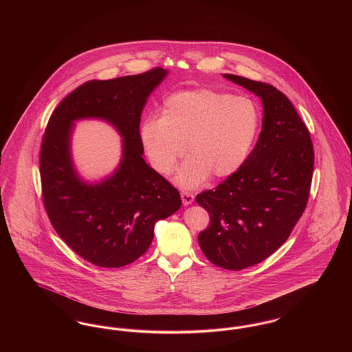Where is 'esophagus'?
<instances>
[{
  "label": "esophagus",
  "instance_id": "obj_1",
  "mask_svg": "<svg viewBox=\"0 0 352 352\" xmlns=\"http://www.w3.org/2000/svg\"><path fill=\"white\" fill-rule=\"evenodd\" d=\"M181 198H182V203H184V206H188V204H191L192 201H194V194L192 192H190V191H182L181 192Z\"/></svg>",
  "mask_w": 352,
  "mask_h": 352
}]
</instances>
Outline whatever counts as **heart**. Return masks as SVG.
I'll use <instances>...</instances> for the list:
<instances>
[{
    "mask_svg": "<svg viewBox=\"0 0 352 352\" xmlns=\"http://www.w3.org/2000/svg\"><path fill=\"white\" fill-rule=\"evenodd\" d=\"M261 125L257 102L212 89L182 91L164 101L161 118L141 126V140L151 165L168 175L186 153L177 175L184 187L201 184L210 174L227 177L244 165Z\"/></svg>",
    "mask_w": 352,
    "mask_h": 352,
    "instance_id": "obj_1",
    "label": "heart"
}]
</instances>
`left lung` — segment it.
<instances>
[{
    "label": "left lung",
    "mask_w": 352,
    "mask_h": 352,
    "mask_svg": "<svg viewBox=\"0 0 352 352\" xmlns=\"http://www.w3.org/2000/svg\"><path fill=\"white\" fill-rule=\"evenodd\" d=\"M264 105L263 131L244 165L197 195L210 215L198 234L204 256L228 270L250 268L277 251L306 208L314 148L305 122L276 87L224 74Z\"/></svg>",
    "instance_id": "left-lung-1"
}]
</instances>
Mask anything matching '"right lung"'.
Listing matches in <instances>:
<instances>
[{
  "label": "right lung",
  "instance_id": "right-lung-1",
  "mask_svg": "<svg viewBox=\"0 0 352 352\" xmlns=\"http://www.w3.org/2000/svg\"><path fill=\"white\" fill-rule=\"evenodd\" d=\"M166 74L155 67L85 82L49 118L39 153L43 204L56 234L94 265L120 268L135 261L151 247L155 221L182 204L179 191L142 158L141 112ZM85 117L109 120L124 138L120 166L101 184H84L70 162L72 124Z\"/></svg>",
  "mask_w": 352,
  "mask_h": 352
}]
</instances>
